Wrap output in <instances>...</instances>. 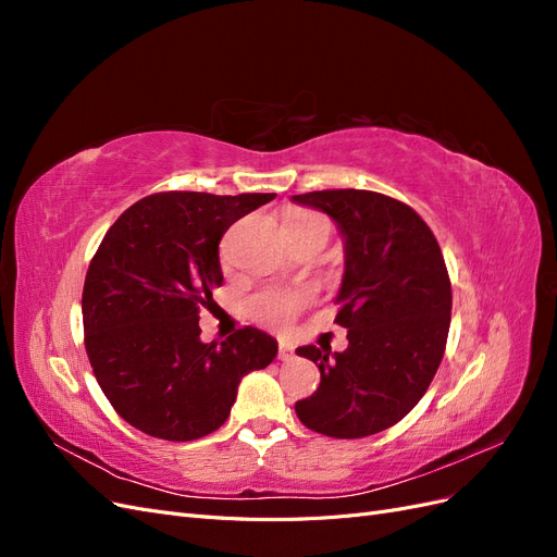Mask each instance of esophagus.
<instances>
[{
    "mask_svg": "<svg viewBox=\"0 0 557 557\" xmlns=\"http://www.w3.org/2000/svg\"><path fill=\"white\" fill-rule=\"evenodd\" d=\"M293 358H295V348H293L288 342H281V344H278V360L288 362V360H293Z\"/></svg>",
    "mask_w": 557,
    "mask_h": 557,
    "instance_id": "obj_1",
    "label": "esophagus"
}]
</instances>
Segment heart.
<instances>
[{
    "label": "heart",
    "mask_w": 557,
    "mask_h": 557,
    "mask_svg": "<svg viewBox=\"0 0 557 557\" xmlns=\"http://www.w3.org/2000/svg\"><path fill=\"white\" fill-rule=\"evenodd\" d=\"M288 237L293 244L309 242V239H330V223L327 218L318 213H299L288 223ZM309 295L305 290H281V288H264L248 299V313L258 323L283 330L293 323V318L305 309Z\"/></svg>",
    "instance_id": "obj_1"
}]
</instances>
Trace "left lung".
<instances>
[{
    "label": "left lung",
    "mask_w": 557,
    "mask_h": 557,
    "mask_svg": "<svg viewBox=\"0 0 557 557\" xmlns=\"http://www.w3.org/2000/svg\"><path fill=\"white\" fill-rule=\"evenodd\" d=\"M293 201L339 227L346 269L334 323L348 348L301 346L320 369L318 391L295 404L309 430L360 440L393 428L425 395L450 327V278L432 230L409 205L372 190H318Z\"/></svg>",
    "instance_id": "1"
}]
</instances>
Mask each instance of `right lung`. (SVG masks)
Segmentation results:
<instances>
[{"label": "right lung", "mask_w": 557, "mask_h": 557, "mask_svg": "<svg viewBox=\"0 0 557 557\" xmlns=\"http://www.w3.org/2000/svg\"><path fill=\"white\" fill-rule=\"evenodd\" d=\"M274 193H158L104 234L83 285V332L95 379L132 428L193 442L221 428L239 381L276 358V339L244 327L199 342V311L223 272L218 244Z\"/></svg>", "instance_id": "right-lung-1"}]
</instances>
